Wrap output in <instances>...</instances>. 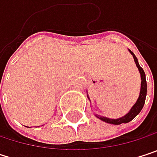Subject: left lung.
<instances>
[{
    "label": "left lung",
    "instance_id": "1",
    "mask_svg": "<svg viewBox=\"0 0 157 157\" xmlns=\"http://www.w3.org/2000/svg\"><path fill=\"white\" fill-rule=\"evenodd\" d=\"M130 52L132 53V55H133V57L135 59L136 64L138 67V70H139L140 75H141V91H140L139 98L136 101V103L135 104V105L132 107V109L130 110V112L127 114H125L124 117H122V118H119V119H110V118L103 117V116H100V115H97L96 114V117H98L102 121H104L105 123H108V124H121L129 123L130 121H132L141 112L142 108L144 107V102H145V96H146V91H147V84H146V80H145V74H144L143 68L139 65L138 61H137V58L136 57V55L133 53V52L130 51Z\"/></svg>",
    "mask_w": 157,
    "mask_h": 157
}]
</instances>
